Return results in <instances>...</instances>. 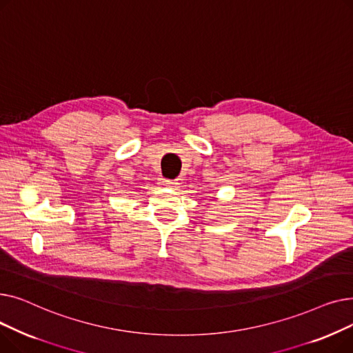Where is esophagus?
I'll return each instance as SVG.
<instances>
[{
	"label": "esophagus",
	"mask_w": 353,
	"mask_h": 353,
	"mask_svg": "<svg viewBox=\"0 0 353 353\" xmlns=\"http://www.w3.org/2000/svg\"><path fill=\"white\" fill-rule=\"evenodd\" d=\"M163 184L165 188H170V189H177L179 188V180H169V179H164Z\"/></svg>",
	"instance_id": "esophagus-1"
}]
</instances>
